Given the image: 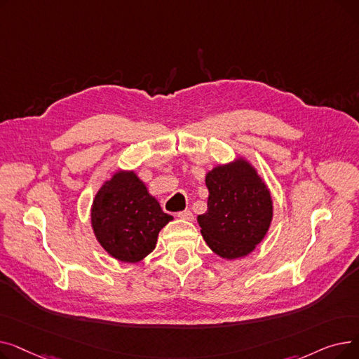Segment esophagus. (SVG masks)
Returning <instances> with one entry per match:
<instances>
[{"mask_svg":"<svg viewBox=\"0 0 359 359\" xmlns=\"http://www.w3.org/2000/svg\"><path fill=\"white\" fill-rule=\"evenodd\" d=\"M177 217L180 219H184V221H192L194 219V214L191 211H182L177 214Z\"/></svg>","mask_w":359,"mask_h":359,"instance_id":"1","label":"esophagus"}]
</instances>
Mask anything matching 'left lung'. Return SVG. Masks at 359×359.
<instances>
[{
	"mask_svg": "<svg viewBox=\"0 0 359 359\" xmlns=\"http://www.w3.org/2000/svg\"><path fill=\"white\" fill-rule=\"evenodd\" d=\"M208 210L198 215L208 248L225 260L250 255L268 234L273 201L257 168L243 156L206 172Z\"/></svg>",
	"mask_w": 359,
	"mask_h": 359,
	"instance_id": "1",
	"label": "left lung"
}]
</instances>
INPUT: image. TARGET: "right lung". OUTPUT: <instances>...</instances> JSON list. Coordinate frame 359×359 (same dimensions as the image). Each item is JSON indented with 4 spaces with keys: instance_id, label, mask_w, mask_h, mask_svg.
I'll list each match as a JSON object with an SVG mask.
<instances>
[{
    "instance_id": "right-lung-1",
    "label": "right lung",
    "mask_w": 359,
    "mask_h": 359,
    "mask_svg": "<svg viewBox=\"0 0 359 359\" xmlns=\"http://www.w3.org/2000/svg\"><path fill=\"white\" fill-rule=\"evenodd\" d=\"M172 219L135 170H116L103 182L90 208L94 237L107 255L123 263L145 259Z\"/></svg>"
}]
</instances>
